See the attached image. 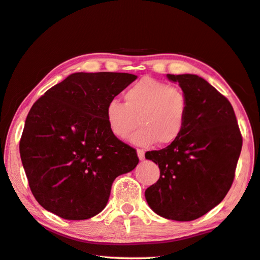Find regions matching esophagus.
<instances>
[{
  "mask_svg": "<svg viewBox=\"0 0 260 260\" xmlns=\"http://www.w3.org/2000/svg\"><path fill=\"white\" fill-rule=\"evenodd\" d=\"M137 152H138V157L140 160L145 159V151H143L142 149H138Z\"/></svg>",
  "mask_w": 260,
  "mask_h": 260,
  "instance_id": "obj_1",
  "label": "esophagus"
}]
</instances>
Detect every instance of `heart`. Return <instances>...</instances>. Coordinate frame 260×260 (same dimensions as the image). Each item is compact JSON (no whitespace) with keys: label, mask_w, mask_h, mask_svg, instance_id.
Here are the masks:
<instances>
[{"label":"heart","mask_w":260,"mask_h":260,"mask_svg":"<svg viewBox=\"0 0 260 260\" xmlns=\"http://www.w3.org/2000/svg\"><path fill=\"white\" fill-rule=\"evenodd\" d=\"M123 100L125 104L112 100L105 108L106 123L117 139H128L138 123L141 128L132 138L137 146L170 145L182 135L187 121L188 98L178 86L143 77L123 93Z\"/></svg>","instance_id":"b5f03b06"}]
</instances>
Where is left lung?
Here are the masks:
<instances>
[{"label": "left lung", "instance_id": "1", "mask_svg": "<svg viewBox=\"0 0 260 260\" xmlns=\"http://www.w3.org/2000/svg\"><path fill=\"white\" fill-rule=\"evenodd\" d=\"M188 98L186 126L160 150L146 152L158 164L159 179L148 187L149 207L168 220L192 221L219 205L232 186L242 135L229 101L203 77L171 75Z\"/></svg>", "mask_w": 260, "mask_h": 260}]
</instances>
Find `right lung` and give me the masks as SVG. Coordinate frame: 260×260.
Wrapping results in <instances>:
<instances>
[{
	"mask_svg": "<svg viewBox=\"0 0 260 260\" xmlns=\"http://www.w3.org/2000/svg\"><path fill=\"white\" fill-rule=\"evenodd\" d=\"M137 78L74 73L32 106L19 152L32 194L46 211L66 220L90 219L105 208L113 180L138 166L137 151L105 120L106 104Z\"/></svg>",
	"mask_w": 260,
	"mask_h": 260,
	"instance_id": "right-lung-1",
	"label": "right lung"
}]
</instances>
